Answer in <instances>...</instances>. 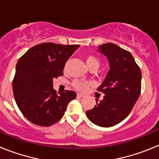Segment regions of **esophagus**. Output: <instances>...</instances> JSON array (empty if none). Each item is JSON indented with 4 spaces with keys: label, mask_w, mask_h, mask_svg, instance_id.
<instances>
[{
    "label": "esophagus",
    "mask_w": 159,
    "mask_h": 159,
    "mask_svg": "<svg viewBox=\"0 0 159 159\" xmlns=\"http://www.w3.org/2000/svg\"><path fill=\"white\" fill-rule=\"evenodd\" d=\"M77 98H83V97L84 96V95H82V94H80V93H77Z\"/></svg>",
    "instance_id": "obj_1"
}]
</instances>
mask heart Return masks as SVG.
I'll use <instances>...</instances> for the list:
<instances>
[{"label": "heart", "mask_w": 159, "mask_h": 159, "mask_svg": "<svg viewBox=\"0 0 159 159\" xmlns=\"http://www.w3.org/2000/svg\"><path fill=\"white\" fill-rule=\"evenodd\" d=\"M85 61L88 65V68L90 70L92 69H98L100 65V61H99V58L95 57V55L89 54L87 55L85 57ZM66 68V65L64 67ZM72 86L75 88L76 90L80 91V92H85L88 88L89 87V84L87 82H84L82 80H75L72 82Z\"/></svg>", "instance_id": "b5f03b06"}]
</instances>
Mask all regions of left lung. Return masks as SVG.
<instances>
[{
	"mask_svg": "<svg viewBox=\"0 0 159 159\" xmlns=\"http://www.w3.org/2000/svg\"><path fill=\"white\" fill-rule=\"evenodd\" d=\"M107 57L110 70L98 92L105 94L102 100L86 112L90 121L99 127H110L128 116L141 93L142 73L130 52L115 43L99 46Z\"/></svg>",
	"mask_w": 159,
	"mask_h": 159,
	"instance_id": "obj_1",
	"label": "left lung"
}]
</instances>
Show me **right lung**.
<instances>
[{"label":"right lung","mask_w":159,"mask_h":159,"mask_svg":"<svg viewBox=\"0 0 159 159\" xmlns=\"http://www.w3.org/2000/svg\"><path fill=\"white\" fill-rule=\"evenodd\" d=\"M79 46L40 43L19 59L12 91L20 111L31 123L52 126L63 117L68 102L75 99L74 91L57 94L52 80L63 75L65 63Z\"/></svg>","instance_id":"1"}]
</instances>
